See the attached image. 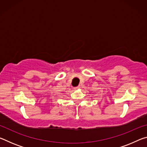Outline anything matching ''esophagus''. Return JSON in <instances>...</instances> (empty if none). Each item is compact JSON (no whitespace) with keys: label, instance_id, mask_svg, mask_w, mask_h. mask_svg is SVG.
<instances>
[{"label":"esophagus","instance_id":"34e87169","mask_svg":"<svg viewBox=\"0 0 147 147\" xmlns=\"http://www.w3.org/2000/svg\"><path fill=\"white\" fill-rule=\"evenodd\" d=\"M79 88H80V86H76V87H75V88H74V89H75V90H77V89H79Z\"/></svg>","mask_w":147,"mask_h":147}]
</instances>
